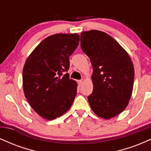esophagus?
Listing matches in <instances>:
<instances>
[{"mask_svg":"<svg viewBox=\"0 0 151 151\" xmlns=\"http://www.w3.org/2000/svg\"><path fill=\"white\" fill-rule=\"evenodd\" d=\"M78 82V84H79V86H81V84H82V83H83V81H81V80H79L77 81Z\"/></svg>","mask_w":151,"mask_h":151,"instance_id":"1","label":"esophagus"}]
</instances>
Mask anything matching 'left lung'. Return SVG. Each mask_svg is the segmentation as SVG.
<instances>
[{
  "mask_svg": "<svg viewBox=\"0 0 151 151\" xmlns=\"http://www.w3.org/2000/svg\"><path fill=\"white\" fill-rule=\"evenodd\" d=\"M81 47L93 67L90 107L99 117L110 119L124 111L132 94L134 67L129 55L109 35L92 30L82 32Z\"/></svg>",
  "mask_w": 151,
  "mask_h": 151,
  "instance_id": "obj_1",
  "label": "left lung"
}]
</instances>
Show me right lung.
I'll list each match as a JSON object with an SVG mask.
<instances>
[{"label": "right lung", "instance_id": "1", "mask_svg": "<svg viewBox=\"0 0 151 151\" xmlns=\"http://www.w3.org/2000/svg\"><path fill=\"white\" fill-rule=\"evenodd\" d=\"M79 35L55 34L46 37L27 58L22 70L24 94L41 117L53 120L65 114L77 95V83L65 72Z\"/></svg>", "mask_w": 151, "mask_h": 151}]
</instances>
